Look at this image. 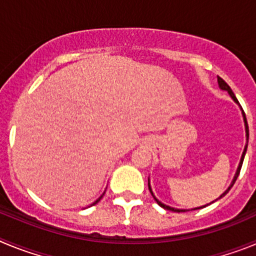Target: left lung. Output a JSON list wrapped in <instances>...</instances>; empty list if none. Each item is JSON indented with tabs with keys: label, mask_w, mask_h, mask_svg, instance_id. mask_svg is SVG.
Returning a JSON list of instances; mask_svg holds the SVG:
<instances>
[{
	"label": "left lung",
	"mask_w": 256,
	"mask_h": 256,
	"mask_svg": "<svg viewBox=\"0 0 256 256\" xmlns=\"http://www.w3.org/2000/svg\"><path fill=\"white\" fill-rule=\"evenodd\" d=\"M218 83H219V87H220L222 90H224V91H227L228 94H230V97H232V98H234V102H237V104H238V100H237V98H236V96H234V92H232V90H230V86L227 84V83L224 82V80H223V79L220 78V76H218ZM244 119H245V126H246V136H248V120H246L245 112H244ZM246 150H248V146H246V148H245V150H244L242 158H241V162H240L238 168H237V172H236V174H234V180H232V184H230V186L228 187V190H227V191H226L224 194H223V195L220 196V198H223V196H224L226 194H227V192L230 191V187L234 186V183L236 182L237 177H238V174H240V170H241V166H242L244 159H245V154H246ZM148 190H150L151 195L154 196L152 191H151L150 183H148ZM154 198H155V201H156V202H158V204L160 205V206H162V208H164V209H166V210H172V212H187V210H183V209H182V210H180V209H174V208H170V206H168V205H164V204H162V202H160V201L158 200V198H155V196H154ZM216 200H218V198H216ZM212 202H214V201H212ZM205 206H206V205H205ZM205 206H201V208H205ZM201 208H195V209H194V210H196V209H201Z\"/></svg>",
	"instance_id": "8db88e82"
}]
</instances>
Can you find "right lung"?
Here are the masks:
<instances>
[{
    "label": "right lung",
    "instance_id": "add662e5",
    "mask_svg": "<svg viewBox=\"0 0 256 256\" xmlns=\"http://www.w3.org/2000/svg\"><path fill=\"white\" fill-rule=\"evenodd\" d=\"M101 198H102V196H101ZM101 198H98V200H96V201H94V204H92V205L97 204V202H98V201H100V200H101Z\"/></svg>",
    "mask_w": 256,
    "mask_h": 256
}]
</instances>
